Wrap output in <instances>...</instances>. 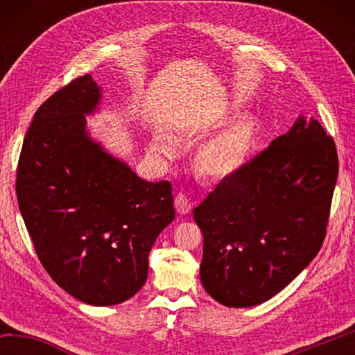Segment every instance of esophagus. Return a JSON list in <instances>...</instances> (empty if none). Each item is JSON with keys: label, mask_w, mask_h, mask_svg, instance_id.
<instances>
[{"label": "esophagus", "mask_w": 355, "mask_h": 355, "mask_svg": "<svg viewBox=\"0 0 355 355\" xmlns=\"http://www.w3.org/2000/svg\"><path fill=\"white\" fill-rule=\"evenodd\" d=\"M175 208L178 214H188L191 211V200L188 199V196L183 194V192H180L175 197Z\"/></svg>", "instance_id": "1"}]
</instances>
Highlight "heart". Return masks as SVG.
<instances>
[{
  "mask_svg": "<svg viewBox=\"0 0 355 355\" xmlns=\"http://www.w3.org/2000/svg\"><path fill=\"white\" fill-rule=\"evenodd\" d=\"M258 135L260 130L254 119L235 120L200 144L194 156L196 169L211 180L236 175L254 155ZM153 150L164 158H172L175 153L173 144L164 136L155 137Z\"/></svg>",
  "mask_w": 355,
  "mask_h": 355,
  "instance_id": "obj_1",
  "label": "heart"
}]
</instances>
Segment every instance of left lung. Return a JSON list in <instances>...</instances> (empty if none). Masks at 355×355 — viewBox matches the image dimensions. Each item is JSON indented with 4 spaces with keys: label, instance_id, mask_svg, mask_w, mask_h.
Listing matches in <instances>:
<instances>
[{
    "label": "left lung",
    "instance_id": "obj_1",
    "mask_svg": "<svg viewBox=\"0 0 355 355\" xmlns=\"http://www.w3.org/2000/svg\"><path fill=\"white\" fill-rule=\"evenodd\" d=\"M338 177L335 142L311 117L294 122L194 208L200 280L225 307L266 302L320 252Z\"/></svg>",
    "mask_w": 355,
    "mask_h": 355
}]
</instances>
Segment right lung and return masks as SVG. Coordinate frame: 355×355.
Wrapping results in <instances>:
<instances>
[{
    "instance_id": "1",
    "label": "right lung",
    "mask_w": 355,
    "mask_h": 355,
    "mask_svg": "<svg viewBox=\"0 0 355 355\" xmlns=\"http://www.w3.org/2000/svg\"><path fill=\"white\" fill-rule=\"evenodd\" d=\"M101 87L91 75L59 89L34 114L17 169V199L42 266L89 305L141 290L148 254L175 219L169 182L150 183L95 142L86 116Z\"/></svg>"
}]
</instances>
